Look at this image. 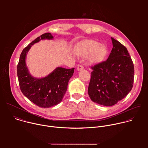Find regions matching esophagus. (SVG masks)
<instances>
[{
  "label": "esophagus",
  "mask_w": 148,
  "mask_h": 148,
  "mask_svg": "<svg viewBox=\"0 0 148 148\" xmlns=\"http://www.w3.org/2000/svg\"><path fill=\"white\" fill-rule=\"evenodd\" d=\"M83 69H84L83 66H82V65H81V64H79V65H78V66H77V70H78V71H79V70H82Z\"/></svg>",
  "instance_id": "esophagus-1"
}]
</instances>
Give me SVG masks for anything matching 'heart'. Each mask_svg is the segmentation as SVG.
Returning <instances> with one entry per match:
<instances>
[{
	"instance_id": "1",
	"label": "heart",
	"mask_w": 148,
	"mask_h": 148,
	"mask_svg": "<svg viewBox=\"0 0 148 148\" xmlns=\"http://www.w3.org/2000/svg\"><path fill=\"white\" fill-rule=\"evenodd\" d=\"M74 53L78 56L86 57L91 62H97L103 58L107 53V49L95 40H86L75 46Z\"/></svg>"
}]
</instances>
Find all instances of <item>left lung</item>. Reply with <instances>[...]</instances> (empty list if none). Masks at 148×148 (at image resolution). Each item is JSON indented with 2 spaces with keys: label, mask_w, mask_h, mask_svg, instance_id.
Listing matches in <instances>:
<instances>
[{
  "label": "left lung",
  "mask_w": 148,
  "mask_h": 148,
  "mask_svg": "<svg viewBox=\"0 0 148 148\" xmlns=\"http://www.w3.org/2000/svg\"><path fill=\"white\" fill-rule=\"evenodd\" d=\"M113 47L105 61L91 67L93 70L88 92L91 99L103 106H112L131 91L134 67L128 51L111 37Z\"/></svg>",
  "instance_id": "1"
}]
</instances>
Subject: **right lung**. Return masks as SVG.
Returning <instances> with one entry per match:
<instances>
[{"mask_svg": "<svg viewBox=\"0 0 148 148\" xmlns=\"http://www.w3.org/2000/svg\"><path fill=\"white\" fill-rule=\"evenodd\" d=\"M53 38L50 33L43 34L36 38L23 50L17 66L21 91L30 101L42 108L53 107L62 101L74 70V68L66 69L57 67L49 75L41 78H34L30 75L26 64L27 52L32 45L41 40Z\"/></svg>", "mask_w": 148, "mask_h": 148, "instance_id": "obj_1", "label": "right lung"}]
</instances>
